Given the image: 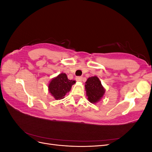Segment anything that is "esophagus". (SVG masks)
Listing matches in <instances>:
<instances>
[{
    "label": "esophagus",
    "mask_w": 152,
    "mask_h": 152,
    "mask_svg": "<svg viewBox=\"0 0 152 152\" xmlns=\"http://www.w3.org/2000/svg\"><path fill=\"white\" fill-rule=\"evenodd\" d=\"M82 80V77H76V80L77 82H81Z\"/></svg>",
    "instance_id": "34e87169"
}]
</instances>
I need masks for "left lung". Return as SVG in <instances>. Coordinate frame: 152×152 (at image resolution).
<instances>
[{
  "mask_svg": "<svg viewBox=\"0 0 152 152\" xmlns=\"http://www.w3.org/2000/svg\"><path fill=\"white\" fill-rule=\"evenodd\" d=\"M85 89L87 99L91 103H96L99 102L105 93V89L102 82L96 76L87 79L86 82Z\"/></svg>",
  "mask_w": 152,
  "mask_h": 152,
  "instance_id": "1",
  "label": "left lung"
}]
</instances>
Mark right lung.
Returning <instances> with one entry per match:
<instances>
[{
	"mask_svg": "<svg viewBox=\"0 0 152 152\" xmlns=\"http://www.w3.org/2000/svg\"><path fill=\"white\" fill-rule=\"evenodd\" d=\"M75 83V80H69L65 73H61L50 81L48 86L49 91L55 99H61L65 98Z\"/></svg>",
	"mask_w": 152,
	"mask_h": 152,
	"instance_id": "1",
	"label": "right lung"
}]
</instances>
